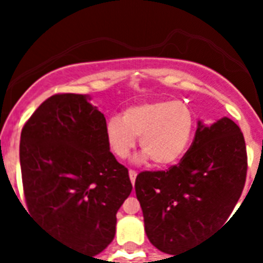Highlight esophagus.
Masks as SVG:
<instances>
[{"label":"esophagus","instance_id":"1","mask_svg":"<svg viewBox=\"0 0 263 263\" xmlns=\"http://www.w3.org/2000/svg\"><path fill=\"white\" fill-rule=\"evenodd\" d=\"M129 178H130V182H132V184H134V183H136V178H137V171H134V170H130Z\"/></svg>","mask_w":263,"mask_h":263}]
</instances>
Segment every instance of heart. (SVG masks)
Masks as SVG:
<instances>
[{
	"label": "heart",
	"mask_w": 263,
	"mask_h": 263,
	"mask_svg": "<svg viewBox=\"0 0 263 263\" xmlns=\"http://www.w3.org/2000/svg\"><path fill=\"white\" fill-rule=\"evenodd\" d=\"M194 132V115L183 101L160 100L126 108L121 117L109 118L105 137L110 152L124 159L137 145L139 160L152 159L158 167L176 164L184 157Z\"/></svg>",
	"instance_id": "obj_1"
}]
</instances>
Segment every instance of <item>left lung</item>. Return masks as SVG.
Listing matches in <instances>:
<instances>
[{
	"instance_id": "obj_1",
	"label": "left lung",
	"mask_w": 263,
	"mask_h": 263,
	"mask_svg": "<svg viewBox=\"0 0 263 263\" xmlns=\"http://www.w3.org/2000/svg\"><path fill=\"white\" fill-rule=\"evenodd\" d=\"M246 170L245 139L237 124L228 117L212 125L197 121L194 142L179 164L136 179L150 242L175 257L204 240L228 221Z\"/></svg>"
}]
</instances>
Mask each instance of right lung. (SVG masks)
Segmentation results:
<instances>
[{"mask_svg": "<svg viewBox=\"0 0 263 263\" xmlns=\"http://www.w3.org/2000/svg\"><path fill=\"white\" fill-rule=\"evenodd\" d=\"M87 95H53L21 133L20 160L30 215L83 254L113 241L117 211L132 192L127 168L110 153L106 121Z\"/></svg>", "mask_w": 263, "mask_h": 263, "instance_id": "right-lung-1", "label": "right lung"}]
</instances>
